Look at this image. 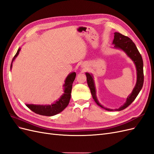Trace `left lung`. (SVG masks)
Segmentation results:
<instances>
[{"label":"left lung","instance_id":"1","mask_svg":"<svg viewBox=\"0 0 154 154\" xmlns=\"http://www.w3.org/2000/svg\"><path fill=\"white\" fill-rule=\"evenodd\" d=\"M113 44H114V47L116 48H119L124 51L125 52L127 53L128 57L131 58L135 65H136V69H137V82L136 85L135 86L134 90L127 99L126 103L120 108L118 109H115V110L120 111L122 110L125 109L127 108L132 102L136 98L138 94L141 90V88L143 85L144 82V74H143V58L141 54L139 53V51L137 47L133 42L132 40L128 38V36L123 35L122 34L119 33V32H114V38L113 40ZM86 76H87V84L88 87L90 88L91 94L92 96L93 99L94 101L97 103V105L100 106L102 108H103L107 110L112 111V110H110L109 109H106L103 107L97 101L96 95V90L94 87V80H93L92 76L89 73L86 72Z\"/></svg>","mask_w":154,"mask_h":154}]
</instances>
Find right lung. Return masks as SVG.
I'll list each match as a JSON object with an SVG mask.
<instances>
[{
  "mask_svg": "<svg viewBox=\"0 0 154 154\" xmlns=\"http://www.w3.org/2000/svg\"><path fill=\"white\" fill-rule=\"evenodd\" d=\"M20 49H18L15 57L12 60V62L11 64V68L12 67V63L14 60L17 57L19 53ZM76 74L75 72H72L66 78L64 84V93L61 96L60 98L55 102L54 103L50 105H32V104H27L26 106L31 110L35 113L38 114L42 116H52L57 114L64 110L68 105L70 99H71V94L72 91V83L76 78Z\"/></svg>",
  "mask_w": 154,
  "mask_h": 154,
  "instance_id": "add662e5",
  "label": "right lung"
}]
</instances>
